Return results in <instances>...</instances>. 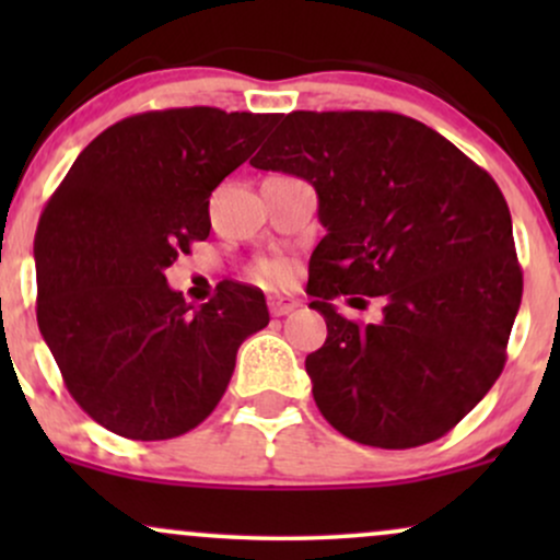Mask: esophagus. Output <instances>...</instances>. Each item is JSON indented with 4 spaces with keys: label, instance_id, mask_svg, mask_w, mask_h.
<instances>
[{
    "label": "esophagus",
    "instance_id": "obj_1",
    "mask_svg": "<svg viewBox=\"0 0 560 560\" xmlns=\"http://www.w3.org/2000/svg\"><path fill=\"white\" fill-rule=\"evenodd\" d=\"M268 307H271L273 316H287L294 307H300V300L292 298V294H271L268 298Z\"/></svg>",
    "mask_w": 560,
    "mask_h": 560
}]
</instances>
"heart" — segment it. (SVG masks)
Wrapping results in <instances>:
<instances>
[{
  "label": "heart",
  "instance_id": "1",
  "mask_svg": "<svg viewBox=\"0 0 560 560\" xmlns=\"http://www.w3.org/2000/svg\"><path fill=\"white\" fill-rule=\"evenodd\" d=\"M253 276L260 281V284L273 287V284H284L289 276H292V268H289L287 260H262L255 266Z\"/></svg>",
  "mask_w": 560,
  "mask_h": 560
}]
</instances>
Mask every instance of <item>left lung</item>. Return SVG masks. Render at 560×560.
<instances>
[{"mask_svg":"<svg viewBox=\"0 0 560 560\" xmlns=\"http://www.w3.org/2000/svg\"><path fill=\"white\" fill-rule=\"evenodd\" d=\"M249 165L318 195L326 236L307 294L329 337L305 371L324 419L371 447L440 440L500 376L522 305L503 191L397 113H289ZM339 293L382 296L385 318L347 322L330 305Z\"/></svg>","mask_w":560,"mask_h":560,"instance_id":"left-lung-1","label":"left lung"}]
</instances>
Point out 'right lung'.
Masks as SVG:
<instances>
[{
  "label": "right lung",
  "mask_w": 560,
  "mask_h": 560,
  "mask_svg": "<svg viewBox=\"0 0 560 560\" xmlns=\"http://www.w3.org/2000/svg\"><path fill=\"white\" fill-rule=\"evenodd\" d=\"M273 124L218 107L131 115L75 158L38 218V331L73 400L126 440L202 423L240 345L268 326L260 289L221 281L195 307L165 268L208 240L210 195Z\"/></svg>",
  "instance_id": "obj_1"
}]
</instances>
